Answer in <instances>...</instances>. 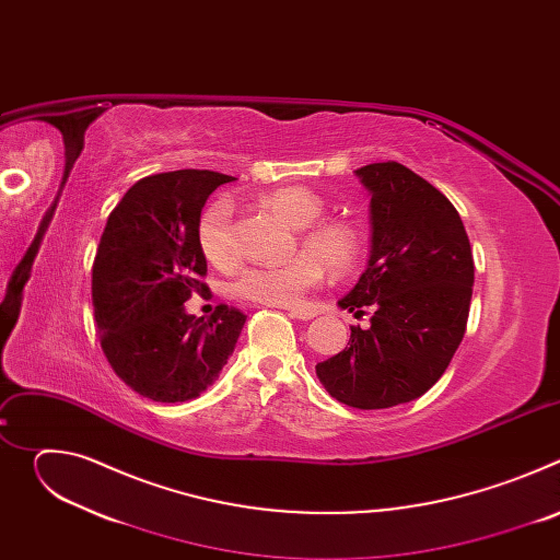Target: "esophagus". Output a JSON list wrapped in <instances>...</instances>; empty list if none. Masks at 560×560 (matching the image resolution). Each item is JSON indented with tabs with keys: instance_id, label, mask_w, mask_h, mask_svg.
I'll use <instances>...</instances> for the list:
<instances>
[{
	"instance_id": "1",
	"label": "esophagus",
	"mask_w": 560,
	"mask_h": 560,
	"mask_svg": "<svg viewBox=\"0 0 560 560\" xmlns=\"http://www.w3.org/2000/svg\"><path fill=\"white\" fill-rule=\"evenodd\" d=\"M288 314L299 318V322H310V318H314L318 312L312 307H288Z\"/></svg>"
}]
</instances>
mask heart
<instances>
[{
	"instance_id": "b5f03b06",
	"label": "heart",
	"mask_w": 560,
	"mask_h": 560,
	"mask_svg": "<svg viewBox=\"0 0 560 560\" xmlns=\"http://www.w3.org/2000/svg\"><path fill=\"white\" fill-rule=\"evenodd\" d=\"M264 203L299 228V242L310 253H299L279 266H250L234 281L238 299L261 305H299L307 290L322 283L324 264L332 275L354 270L363 255V238L348 221H316L324 214V199L307 188H277L264 197ZM232 201L217 197L210 201L197 223V242L214 268H230L232 248Z\"/></svg>"
}]
</instances>
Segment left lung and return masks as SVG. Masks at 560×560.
Returning <instances> with one entry per match:
<instances>
[{"instance_id": "left-lung-1", "label": "left lung", "mask_w": 560, "mask_h": 560, "mask_svg": "<svg viewBox=\"0 0 560 560\" xmlns=\"http://www.w3.org/2000/svg\"><path fill=\"white\" fill-rule=\"evenodd\" d=\"M370 192V259L339 307L363 316L348 348L316 363L337 401L383 410L425 394L463 341L474 259L450 199L410 168L383 162L354 171Z\"/></svg>"}]
</instances>
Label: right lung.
<instances>
[{"instance_id": "1", "label": "right lung", "mask_w": 560, "mask_h": 560, "mask_svg": "<svg viewBox=\"0 0 560 560\" xmlns=\"http://www.w3.org/2000/svg\"><path fill=\"white\" fill-rule=\"evenodd\" d=\"M234 177L175 171L139 179L110 212L93 264V307L115 374L145 398L182 404L212 385L246 324L217 305L186 312L208 272L197 242L206 199Z\"/></svg>"}]
</instances>
